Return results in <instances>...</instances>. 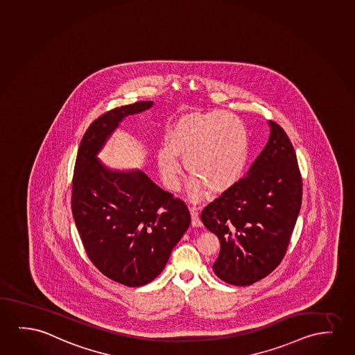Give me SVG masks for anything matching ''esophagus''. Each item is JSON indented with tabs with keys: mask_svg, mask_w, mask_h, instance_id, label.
Listing matches in <instances>:
<instances>
[{
	"mask_svg": "<svg viewBox=\"0 0 355 355\" xmlns=\"http://www.w3.org/2000/svg\"><path fill=\"white\" fill-rule=\"evenodd\" d=\"M189 210H191V225L194 227L202 226L200 217H199V212H198V209H196V206H191V207H189Z\"/></svg>",
	"mask_w": 355,
	"mask_h": 355,
	"instance_id": "esophagus-1",
	"label": "esophagus"
}]
</instances>
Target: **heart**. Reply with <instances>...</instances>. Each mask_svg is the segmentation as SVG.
Returning a JSON list of instances; mask_svg holds the SVG:
<instances>
[{"label":"heart","mask_w":355,"mask_h":355,"mask_svg":"<svg viewBox=\"0 0 355 355\" xmlns=\"http://www.w3.org/2000/svg\"><path fill=\"white\" fill-rule=\"evenodd\" d=\"M166 148L156 154V164L166 185L180 188L185 167L194 178L189 196L200 200L206 191L222 194L241 180L247 168L250 144L242 121L223 111L188 112L172 123L164 138Z\"/></svg>","instance_id":"1"}]
</instances>
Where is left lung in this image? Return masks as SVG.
<instances>
[{
    "label": "left lung",
    "instance_id": "1",
    "mask_svg": "<svg viewBox=\"0 0 355 355\" xmlns=\"http://www.w3.org/2000/svg\"><path fill=\"white\" fill-rule=\"evenodd\" d=\"M268 125V144L247 177L201 212V221L221 244L214 272L233 286H250L277 268L302 206L293 145L277 123Z\"/></svg>",
    "mask_w": 355,
    "mask_h": 355
}]
</instances>
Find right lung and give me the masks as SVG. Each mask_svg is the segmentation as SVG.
<instances>
[{
  "label": "right lung",
  "instance_id": "obj_1",
  "mask_svg": "<svg viewBox=\"0 0 355 355\" xmlns=\"http://www.w3.org/2000/svg\"><path fill=\"white\" fill-rule=\"evenodd\" d=\"M153 105L139 101L95 119L80 141L73 175V217L87 257L106 277L127 287L157 277L191 225L184 202L143 171L112 170L98 157L125 117Z\"/></svg>",
  "mask_w": 355,
  "mask_h": 355
}]
</instances>
